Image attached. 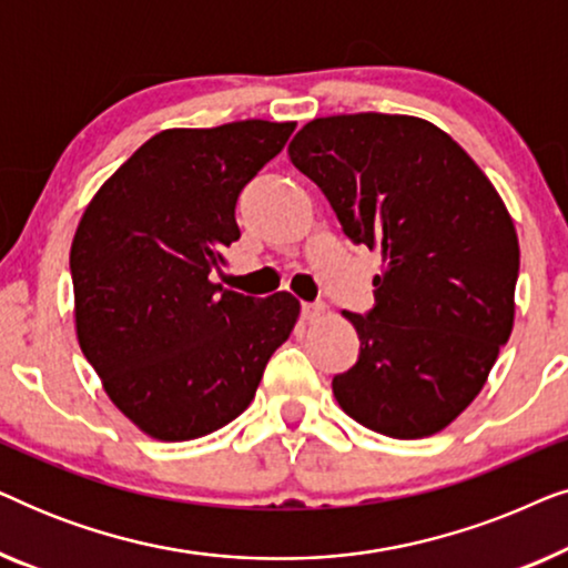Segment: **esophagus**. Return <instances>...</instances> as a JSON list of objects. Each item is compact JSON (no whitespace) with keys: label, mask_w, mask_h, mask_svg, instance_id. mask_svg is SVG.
Segmentation results:
<instances>
[{"label":"esophagus","mask_w":568,"mask_h":568,"mask_svg":"<svg viewBox=\"0 0 568 568\" xmlns=\"http://www.w3.org/2000/svg\"><path fill=\"white\" fill-rule=\"evenodd\" d=\"M325 315V305H321V302H305V305H302V321H307V323H317L321 321V317Z\"/></svg>","instance_id":"obj_1"}]
</instances>
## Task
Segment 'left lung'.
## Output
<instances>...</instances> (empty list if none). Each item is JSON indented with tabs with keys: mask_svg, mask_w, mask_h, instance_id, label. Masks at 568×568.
Wrapping results in <instances>:
<instances>
[{
	"mask_svg": "<svg viewBox=\"0 0 568 568\" xmlns=\"http://www.w3.org/2000/svg\"><path fill=\"white\" fill-rule=\"evenodd\" d=\"M286 152L346 235L383 255L375 310L344 313L362 348L333 377L338 406L393 439L447 429L484 390L515 325L519 243L499 191L416 115L313 119Z\"/></svg>",
	"mask_w": 568,
	"mask_h": 568,
	"instance_id": "left-lung-1",
	"label": "left lung"
}]
</instances>
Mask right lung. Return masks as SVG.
I'll return each instance as SVG.
<instances>
[{
  "label": "right lung",
  "instance_id": "right-lung-1",
  "mask_svg": "<svg viewBox=\"0 0 568 568\" xmlns=\"http://www.w3.org/2000/svg\"><path fill=\"white\" fill-rule=\"evenodd\" d=\"M294 121L165 129L90 199L69 266L74 331L115 408L160 442L206 437L251 406L300 300H255L209 274L240 237L243 185Z\"/></svg>",
  "mask_w": 568,
  "mask_h": 568
}]
</instances>
